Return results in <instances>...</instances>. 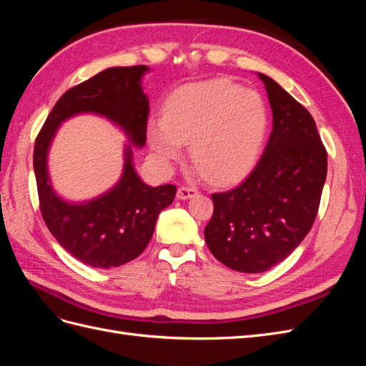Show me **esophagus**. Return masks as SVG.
Returning <instances> with one entry per match:
<instances>
[{
  "instance_id": "34e87169",
  "label": "esophagus",
  "mask_w": 366,
  "mask_h": 366,
  "mask_svg": "<svg viewBox=\"0 0 366 366\" xmlns=\"http://www.w3.org/2000/svg\"><path fill=\"white\" fill-rule=\"evenodd\" d=\"M197 194H198V191L195 189V187L182 186V187H179V191H177V198H179V200H187V198H192Z\"/></svg>"
}]
</instances>
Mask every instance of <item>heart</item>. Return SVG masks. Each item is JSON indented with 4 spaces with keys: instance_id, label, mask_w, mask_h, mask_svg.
<instances>
[{
    "instance_id": "b5f03b06",
    "label": "heart",
    "mask_w": 366,
    "mask_h": 366,
    "mask_svg": "<svg viewBox=\"0 0 366 366\" xmlns=\"http://www.w3.org/2000/svg\"><path fill=\"white\" fill-rule=\"evenodd\" d=\"M267 129L261 96L226 79L183 85L168 97L163 117H152L148 139L163 162L179 160L184 143L207 180L230 183L257 159Z\"/></svg>"
}]
</instances>
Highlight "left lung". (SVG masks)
Masks as SVG:
<instances>
[{
	"instance_id": "obj_1",
	"label": "left lung",
	"mask_w": 366,
	"mask_h": 366,
	"mask_svg": "<svg viewBox=\"0 0 366 366\" xmlns=\"http://www.w3.org/2000/svg\"><path fill=\"white\" fill-rule=\"evenodd\" d=\"M273 116L262 157L235 189L212 195L204 239L229 269L262 273L301 244L317 215L327 151L315 120L272 77L258 73Z\"/></svg>"
}]
</instances>
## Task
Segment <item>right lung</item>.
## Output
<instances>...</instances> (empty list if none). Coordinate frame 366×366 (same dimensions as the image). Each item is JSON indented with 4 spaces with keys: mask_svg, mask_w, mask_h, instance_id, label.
I'll return each instance as SVG.
<instances>
[{
    "mask_svg": "<svg viewBox=\"0 0 366 366\" xmlns=\"http://www.w3.org/2000/svg\"><path fill=\"white\" fill-rule=\"evenodd\" d=\"M147 65L107 69L65 92L53 107L35 142L33 168L44 221L71 257L96 269L124 265L147 249L159 214L177 192L174 184L152 187L143 182L132 163V147L147 142L149 113L142 79ZM77 114H97L126 132L124 171L112 190L92 201L71 204L52 189L48 151L62 121Z\"/></svg>",
    "mask_w": 366,
    "mask_h": 366,
    "instance_id": "add662e5",
    "label": "right lung"
}]
</instances>
